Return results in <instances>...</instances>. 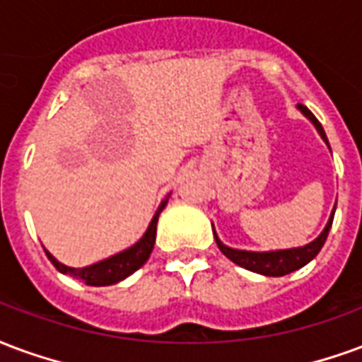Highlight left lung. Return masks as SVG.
I'll list each match as a JSON object with an SVG mask.
<instances>
[{
    "mask_svg": "<svg viewBox=\"0 0 362 362\" xmlns=\"http://www.w3.org/2000/svg\"><path fill=\"white\" fill-rule=\"evenodd\" d=\"M299 110L305 115H307L308 119L313 121V125L316 127V131L322 136V141L328 144L329 148V142L326 139V133H324V129L318 123L315 115L310 113L307 105H300ZM337 204V202H336ZM334 214H336V206L332 210V216H329L328 223H326V228L322 231L320 235L316 237L315 241L308 243L305 247H297V249H284V250H268V252H255V250H239V249H231L228 245H223V243L218 239L216 235V231H214V237H216V243H218V249L226 255V257L231 260V262H235L241 268H247L250 272H257V274H262V276H272V278H278V276H286V274H291V272L299 270L305 264H308L313 258L320 252V249L324 247V243H326V237L329 233V228H332V221H334Z\"/></svg>",
    "mask_w": 362,
    "mask_h": 362,
    "instance_id": "obj_1",
    "label": "left lung"
}]
</instances>
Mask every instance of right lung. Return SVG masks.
Segmentation results:
<instances>
[{
    "instance_id": "right-lung-1",
    "label": "right lung",
    "mask_w": 362,
    "mask_h": 362,
    "mask_svg": "<svg viewBox=\"0 0 362 362\" xmlns=\"http://www.w3.org/2000/svg\"><path fill=\"white\" fill-rule=\"evenodd\" d=\"M168 204V199L162 200V204L160 208L156 210L154 218L150 221L148 229H146V233L141 237V241H136L133 247H129L123 252H117V255H113V257L105 258V260H100L96 264L92 266H84V268H71V266L62 264L57 258H54L49 252L46 250L47 258H49V262L57 268V270L62 272V274H67V276H73L75 279H81L84 281L86 286H113V284H117L121 279L129 278L131 274L139 270L146 260L150 258V252L154 249V243H156V226H158V218H160V214Z\"/></svg>"
}]
</instances>
